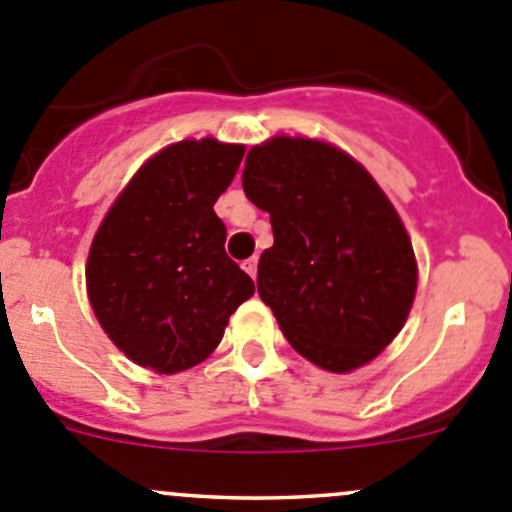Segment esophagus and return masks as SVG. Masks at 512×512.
<instances>
[{"instance_id":"1","label":"esophagus","mask_w":512,"mask_h":512,"mask_svg":"<svg viewBox=\"0 0 512 512\" xmlns=\"http://www.w3.org/2000/svg\"><path fill=\"white\" fill-rule=\"evenodd\" d=\"M242 267H245L247 275L255 280V277H257V257H250V260H245V265H242Z\"/></svg>"}]
</instances>
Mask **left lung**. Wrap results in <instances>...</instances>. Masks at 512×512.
I'll return each mask as SVG.
<instances>
[{
    "instance_id": "obj_1",
    "label": "left lung",
    "mask_w": 512,
    "mask_h": 512,
    "mask_svg": "<svg viewBox=\"0 0 512 512\" xmlns=\"http://www.w3.org/2000/svg\"><path fill=\"white\" fill-rule=\"evenodd\" d=\"M242 188L270 213L257 292L294 352L337 374L369 364L404 327L418 280L384 190L349 153L289 136L250 148Z\"/></svg>"
}]
</instances>
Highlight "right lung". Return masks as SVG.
Instances as JSON below:
<instances>
[{
  "label": "right lung",
  "mask_w": 512,
  "mask_h": 512,
  "mask_svg": "<svg viewBox=\"0 0 512 512\" xmlns=\"http://www.w3.org/2000/svg\"><path fill=\"white\" fill-rule=\"evenodd\" d=\"M245 146L180 141L138 168L103 218L86 289L103 332L136 364L175 374L200 364L255 282L225 252L213 205Z\"/></svg>",
  "instance_id": "add662e5"
}]
</instances>
